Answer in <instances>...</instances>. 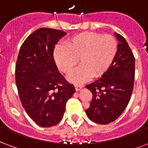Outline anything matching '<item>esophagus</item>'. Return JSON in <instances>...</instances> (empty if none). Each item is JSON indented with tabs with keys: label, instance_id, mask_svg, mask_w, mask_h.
Listing matches in <instances>:
<instances>
[{
	"label": "esophagus",
	"instance_id": "esophagus-1",
	"mask_svg": "<svg viewBox=\"0 0 148 148\" xmlns=\"http://www.w3.org/2000/svg\"><path fill=\"white\" fill-rule=\"evenodd\" d=\"M75 90H76V91H80L81 90H82V86H80V85H75Z\"/></svg>",
	"mask_w": 148,
	"mask_h": 148
}]
</instances>
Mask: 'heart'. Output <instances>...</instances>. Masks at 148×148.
I'll return each mask as SVG.
<instances>
[{
	"label": "heart",
	"mask_w": 148,
	"mask_h": 148,
	"mask_svg": "<svg viewBox=\"0 0 148 148\" xmlns=\"http://www.w3.org/2000/svg\"><path fill=\"white\" fill-rule=\"evenodd\" d=\"M117 42L110 35L84 32L69 38L62 47H57L54 59L58 68L66 74L74 71L79 61L80 66L69 76L73 83H82L91 77L106 74L117 53Z\"/></svg>",
	"instance_id": "obj_1"
}]
</instances>
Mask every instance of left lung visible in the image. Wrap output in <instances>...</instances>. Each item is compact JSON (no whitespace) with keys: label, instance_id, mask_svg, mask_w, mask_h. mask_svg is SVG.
<instances>
[{"label":"left lung","instance_id":"8db88e82","mask_svg":"<svg viewBox=\"0 0 148 148\" xmlns=\"http://www.w3.org/2000/svg\"><path fill=\"white\" fill-rule=\"evenodd\" d=\"M114 35L119 43L111 66L101 77L86 86L93 93L86 113L91 121L101 124H109L122 114L133 90L134 55L124 37L117 33Z\"/></svg>","mask_w":148,"mask_h":148}]
</instances>
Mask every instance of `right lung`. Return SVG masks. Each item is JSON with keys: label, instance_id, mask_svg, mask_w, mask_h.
<instances>
[{"label": "right lung", "instance_id": "obj_1", "mask_svg": "<svg viewBox=\"0 0 148 148\" xmlns=\"http://www.w3.org/2000/svg\"><path fill=\"white\" fill-rule=\"evenodd\" d=\"M66 35L60 30L41 27L25 39L16 65V83L27 115L43 127L61 121L66 104L75 93L72 84L58 71L53 53L58 40Z\"/></svg>", "mask_w": 148, "mask_h": 148}]
</instances>
